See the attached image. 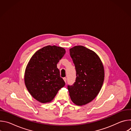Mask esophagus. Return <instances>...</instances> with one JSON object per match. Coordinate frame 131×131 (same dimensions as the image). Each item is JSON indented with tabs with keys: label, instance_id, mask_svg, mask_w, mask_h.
Instances as JSON below:
<instances>
[{
	"label": "esophagus",
	"instance_id": "esophagus-1",
	"mask_svg": "<svg viewBox=\"0 0 131 131\" xmlns=\"http://www.w3.org/2000/svg\"><path fill=\"white\" fill-rule=\"evenodd\" d=\"M63 79H64V81H65V82H66V81H67V78H65H65H63Z\"/></svg>",
	"mask_w": 131,
	"mask_h": 131
}]
</instances>
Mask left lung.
Wrapping results in <instances>:
<instances>
[{
    "label": "left lung",
    "instance_id": "1",
    "mask_svg": "<svg viewBox=\"0 0 131 131\" xmlns=\"http://www.w3.org/2000/svg\"><path fill=\"white\" fill-rule=\"evenodd\" d=\"M70 55L75 66L76 78L72 85H67L69 95L76 105H85L96 97L102 88L104 66L94 52L82 46L70 49Z\"/></svg>",
    "mask_w": 131,
    "mask_h": 131
}]
</instances>
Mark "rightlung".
Returning <instances> with one entry per match:
<instances>
[{"label": "right lung", "instance_id": "obj_1", "mask_svg": "<svg viewBox=\"0 0 131 131\" xmlns=\"http://www.w3.org/2000/svg\"><path fill=\"white\" fill-rule=\"evenodd\" d=\"M65 50L47 46L37 51L29 60L25 72V85L31 95L42 103L51 102L65 83L57 64Z\"/></svg>", "mask_w": 131, "mask_h": 131}]
</instances>
